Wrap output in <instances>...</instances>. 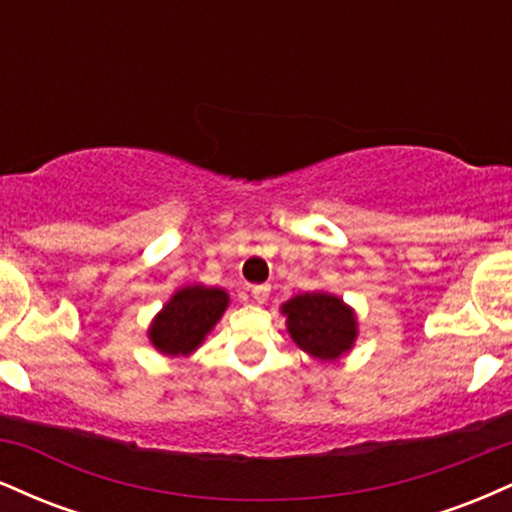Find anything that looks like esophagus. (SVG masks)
I'll use <instances>...</instances> for the list:
<instances>
[{
  "label": "esophagus",
  "instance_id": "obj_1",
  "mask_svg": "<svg viewBox=\"0 0 512 512\" xmlns=\"http://www.w3.org/2000/svg\"><path fill=\"white\" fill-rule=\"evenodd\" d=\"M269 291H272V286L269 284H260V286H250V293L252 298H255L257 303H264L269 298Z\"/></svg>",
  "mask_w": 512,
  "mask_h": 512
}]
</instances>
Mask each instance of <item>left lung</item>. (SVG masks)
Returning <instances> with one entry per match:
<instances>
[{"instance_id":"left-lung-1","label":"left lung","mask_w":512,"mask_h":512,"mask_svg":"<svg viewBox=\"0 0 512 512\" xmlns=\"http://www.w3.org/2000/svg\"><path fill=\"white\" fill-rule=\"evenodd\" d=\"M293 342L320 361H334L356 339V317L330 293H303L284 305Z\"/></svg>"}]
</instances>
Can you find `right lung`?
Wrapping results in <instances>:
<instances>
[{"mask_svg":"<svg viewBox=\"0 0 512 512\" xmlns=\"http://www.w3.org/2000/svg\"><path fill=\"white\" fill-rule=\"evenodd\" d=\"M228 305L226 291L187 286L166 303L151 325L149 337L161 354L185 356L195 351Z\"/></svg>","mask_w":512,"mask_h":512,"instance_id":"obj_1","label":"right lung"}]
</instances>
